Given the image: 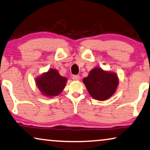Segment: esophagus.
<instances>
[{
	"mask_svg": "<svg viewBox=\"0 0 150 150\" xmlns=\"http://www.w3.org/2000/svg\"><path fill=\"white\" fill-rule=\"evenodd\" d=\"M72 79L74 81H79L80 80V76L79 75H74L72 76Z\"/></svg>",
	"mask_w": 150,
	"mask_h": 150,
	"instance_id": "34e87169",
	"label": "esophagus"
}]
</instances>
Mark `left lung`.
<instances>
[{
  "label": "left lung",
  "instance_id": "1",
  "mask_svg": "<svg viewBox=\"0 0 150 150\" xmlns=\"http://www.w3.org/2000/svg\"><path fill=\"white\" fill-rule=\"evenodd\" d=\"M83 81L89 95L100 101L111 97L119 85V79L115 73L104 70L99 67L92 69Z\"/></svg>",
  "mask_w": 150,
  "mask_h": 150
}]
</instances>
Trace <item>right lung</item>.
Listing matches in <instances>:
<instances>
[{
  "instance_id": "obj_1",
  "label": "right lung",
  "mask_w": 150,
  "mask_h": 150,
  "mask_svg": "<svg viewBox=\"0 0 150 150\" xmlns=\"http://www.w3.org/2000/svg\"><path fill=\"white\" fill-rule=\"evenodd\" d=\"M67 79L61 76L56 69H50L35 79L36 86L43 96L52 98L59 95L65 87Z\"/></svg>"
}]
</instances>
